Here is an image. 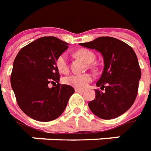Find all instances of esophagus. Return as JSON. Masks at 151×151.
<instances>
[{"instance_id":"1","label":"esophagus","mask_w":151,"mask_h":151,"mask_svg":"<svg viewBox=\"0 0 151 151\" xmlns=\"http://www.w3.org/2000/svg\"><path fill=\"white\" fill-rule=\"evenodd\" d=\"M75 91H76V92L79 93H83L84 91V90H83V89H79V88H75Z\"/></svg>"}]
</instances>
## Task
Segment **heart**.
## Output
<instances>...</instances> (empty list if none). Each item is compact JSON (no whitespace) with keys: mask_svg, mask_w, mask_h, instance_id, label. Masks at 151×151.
Wrapping results in <instances>:
<instances>
[{"mask_svg":"<svg viewBox=\"0 0 151 151\" xmlns=\"http://www.w3.org/2000/svg\"><path fill=\"white\" fill-rule=\"evenodd\" d=\"M75 55H76L78 58L81 59L88 63H92L95 60V55L88 49L78 50L76 52ZM55 66L57 70L62 74H67L68 72L69 68L66 54L63 53L56 58ZM91 80H92V76L91 74L70 75L63 78V82L65 84L71 86V87L83 89L86 88Z\"/></svg>","mask_w":151,"mask_h":151,"instance_id":"1","label":"heart"}]
</instances>
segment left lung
I'll list each match as a JSON object with an SVG mask.
<instances>
[{"label":"left lung","instance_id":"1","mask_svg":"<svg viewBox=\"0 0 151 151\" xmlns=\"http://www.w3.org/2000/svg\"><path fill=\"white\" fill-rule=\"evenodd\" d=\"M80 45L96 49L104 57V71L96 86L105 91L96 89V98L88 103L89 108L103 119L119 117L133 105L138 94L141 69L134 51L127 44L110 37Z\"/></svg>","mask_w":151,"mask_h":151}]
</instances>
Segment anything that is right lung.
Returning <instances> with one entry per match:
<instances>
[{
  "mask_svg": "<svg viewBox=\"0 0 151 151\" xmlns=\"http://www.w3.org/2000/svg\"><path fill=\"white\" fill-rule=\"evenodd\" d=\"M68 45L55 37H41L22 47L16 56L11 86L20 108L33 119H55L75 92L71 86L59 83L55 66L56 58L68 49ZM51 83L57 86L49 88Z\"/></svg>",
  "mask_w": 151,
  "mask_h": 151,
  "instance_id": "add662e5",
  "label": "right lung"
}]
</instances>
